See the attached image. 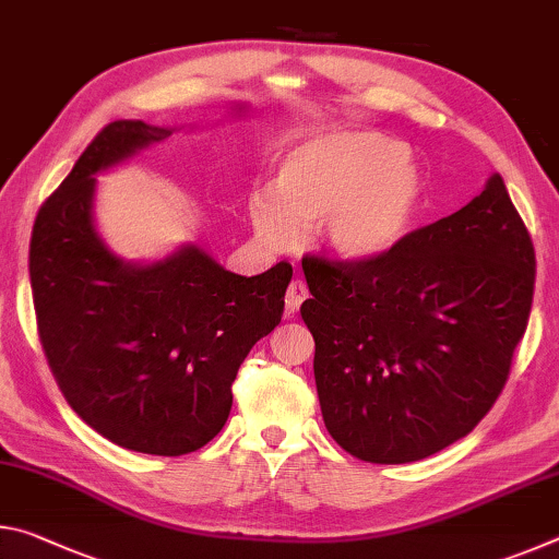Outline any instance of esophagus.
I'll return each instance as SVG.
<instances>
[{
	"instance_id": "esophagus-1",
	"label": "esophagus",
	"mask_w": 559,
	"mask_h": 559,
	"mask_svg": "<svg viewBox=\"0 0 559 559\" xmlns=\"http://www.w3.org/2000/svg\"><path fill=\"white\" fill-rule=\"evenodd\" d=\"M308 298V288H306V283H302L300 278H296V281H290V286H288V290H286V313L290 316V313H296V310L300 308V302Z\"/></svg>"
}]
</instances>
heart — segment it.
I'll use <instances>...</instances> for the list:
<instances>
[{"label":"heart","instance_id":"1","mask_svg":"<svg viewBox=\"0 0 559 559\" xmlns=\"http://www.w3.org/2000/svg\"><path fill=\"white\" fill-rule=\"evenodd\" d=\"M419 179L406 150L380 132H333L293 147L276 185L251 197V224L269 249H290L298 229L343 259H370L400 239Z\"/></svg>","mask_w":559,"mask_h":559}]
</instances>
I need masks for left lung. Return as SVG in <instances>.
I'll return each instance as SVG.
<instances>
[{"label": "left lung", "mask_w": 559, "mask_h": 559, "mask_svg": "<svg viewBox=\"0 0 559 559\" xmlns=\"http://www.w3.org/2000/svg\"><path fill=\"white\" fill-rule=\"evenodd\" d=\"M323 421L367 463L451 447L490 412L525 335L535 246L493 175L463 210L370 259L302 257Z\"/></svg>", "instance_id": "left-lung-1"}]
</instances>
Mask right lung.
Masks as SVG:
<instances>
[{
  "mask_svg": "<svg viewBox=\"0 0 559 559\" xmlns=\"http://www.w3.org/2000/svg\"><path fill=\"white\" fill-rule=\"evenodd\" d=\"M173 130L108 122L36 214L29 278L36 328L71 409L122 449L182 456L229 419L251 347L281 323L286 261L236 276L197 246L130 266L93 229L96 173Z\"/></svg>",
  "mask_w": 559,
  "mask_h": 559,
  "instance_id": "obj_1",
  "label": "right lung"
}]
</instances>
